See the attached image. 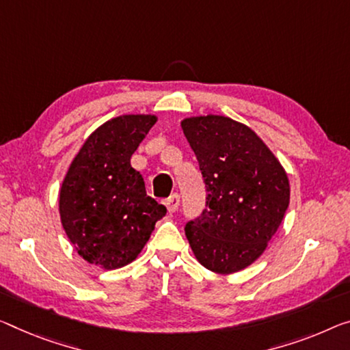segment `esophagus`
Masks as SVG:
<instances>
[{"mask_svg": "<svg viewBox=\"0 0 350 350\" xmlns=\"http://www.w3.org/2000/svg\"><path fill=\"white\" fill-rule=\"evenodd\" d=\"M165 206H167L169 213H175L180 206V196H178V193H172L167 200H165Z\"/></svg>", "mask_w": 350, "mask_h": 350, "instance_id": "1", "label": "esophagus"}]
</instances>
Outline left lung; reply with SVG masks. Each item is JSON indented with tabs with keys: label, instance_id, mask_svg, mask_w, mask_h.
<instances>
[{
	"label": "left lung",
	"instance_id": "left-lung-1",
	"mask_svg": "<svg viewBox=\"0 0 350 350\" xmlns=\"http://www.w3.org/2000/svg\"><path fill=\"white\" fill-rule=\"evenodd\" d=\"M206 187V208L186 224L202 266L233 273L250 266L280 227L289 205L282 164L249 126L224 116L181 122Z\"/></svg>",
	"mask_w": 350,
	"mask_h": 350
}]
</instances>
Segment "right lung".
Instances as JSON below:
<instances>
[{"label":"right lung","instance_id":"obj_1","mask_svg":"<svg viewBox=\"0 0 350 350\" xmlns=\"http://www.w3.org/2000/svg\"><path fill=\"white\" fill-rule=\"evenodd\" d=\"M154 123V116L116 117L90 134L70 164L59 213L70 243L90 265L109 271L136 260L167 213L130 163Z\"/></svg>","mask_w":350,"mask_h":350}]
</instances>
